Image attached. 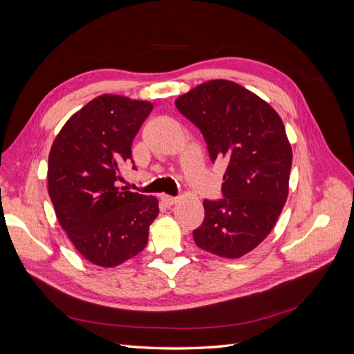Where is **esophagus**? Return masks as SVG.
I'll list each match as a JSON object with an SVG mask.
<instances>
[{"label":"esophagus","instance_id":"34e87169","mask_svg":"<svg viewBox=\"0 0 354 354\" xmlns=\"http://www.w3.org/2000/svg\"><path fill=\"white\" fill-rule=\"evenodd\" d=\"M160 199H162V202L165 203L167 207L174 205L176 201H177V198H176V196H169V195H162V196H160Z\"/></svg>","mask_w":354,"mask_h":354}]
</instances>
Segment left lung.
I'll list each match as a JSON object with an SVG mask.
<instances>
[{
    "label": "left lung",
    "instance_id": "left-lung-1",
    "mask_svg": "<svg viewBox=\"0 0 354 354\" xmlns=\"http://www.w3.org/2000/svg\"><path fill=\"white\" fill-rule=\"evenodd\" d=\"M176 108L198 127L212 162L224 159L223 198L203 199L194 230L201 250L226 259L252 251L272 232L288 198L292 149L281 116L242 85L212 80L180 95Z\"/></svg>",
    "mask_w": 354,
    "mask_h": 354
}]
</instances>
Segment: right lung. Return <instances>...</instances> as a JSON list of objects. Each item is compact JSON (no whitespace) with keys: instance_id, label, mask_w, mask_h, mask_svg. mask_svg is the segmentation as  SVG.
Instances as JSON below:
<instances>
[{"instance_id":"obj_1","label":"right lung","mask_w":354,"mask_h":354,"mask_svg":"<svg viewBox=\"0 0 354 354\" xmlns=\"http://www.w3.org/2000/svg\"><path fill=\"white\" fill-rule=\"evenodd\" d=\"M152 109L145 100L103 94L73 113L53 142L50 199L75 248L95 266L115 267L142 252L158 217L155 196L118 187Z\"/></svg>"}]
</instances>
